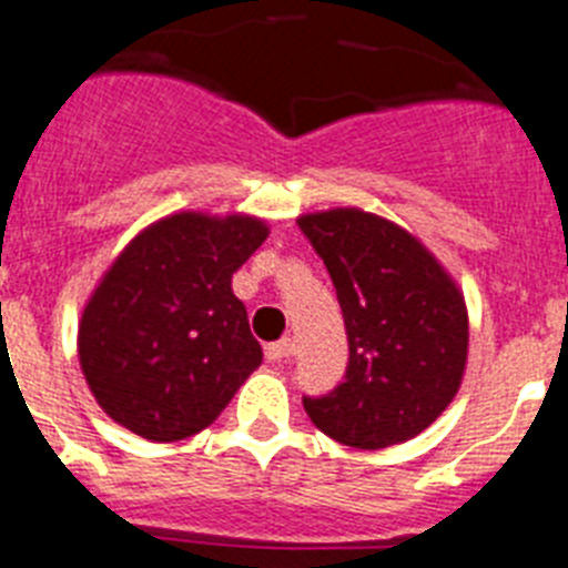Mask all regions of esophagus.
<instances>
[{"label": "esophagus", "instance_id": "obj_1", "mask_svg": "<svg viewBox=\"0 0 568 568\" xmlns=\"http://www.w3.org/2000/svg\"><path fill=\"white\" fill-rule=\"evenodd\" d=\"M291 354H294V345H291V339L268 342V345H265V359L268 362H288Z\"/></svg>", "mask_w": 568, "mask_h": 568}]
</instances>
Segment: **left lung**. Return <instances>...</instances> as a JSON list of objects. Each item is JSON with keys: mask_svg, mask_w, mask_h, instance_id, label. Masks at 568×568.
I'll use <instances>...</instances> for the list:
<instances>
[{"mask_svg": "<svg viewBox=\"0 0 568 568\" xmlns=\"http://www.w3.org/2000/svg\"><path fill=\"white\" fill-rule=\"evenodd\" d=\"M296 223L328 268L347 331L345 379L303 396L305 413L347 447L418 436L462 385L464 296L413 234L376 214L331 209Z\"/></svg>", "mask_w": 568, "mask_h": 568, "instance_id": "1", "label": "left lung"}]
</instances>
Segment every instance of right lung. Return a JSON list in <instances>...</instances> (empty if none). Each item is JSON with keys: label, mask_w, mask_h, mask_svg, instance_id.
<instances>
[{"label": "right lung", "mask_w": 568, "mask_h": 568, "mask_svg": "<svg viewBox=\"0 0 568 568\" xmlns=\"http://www.w3.org/2000/svg\"><path fill=\"white\" fill-rule=\"evenodd\" d=\"M265 237L257 217L183 212L121 252L79 325L81 371L106 416L150 442L221 416L263 362L232 274Z\"/></svg>", "instance_id": "right-lung-1"}]
</instances>
